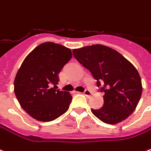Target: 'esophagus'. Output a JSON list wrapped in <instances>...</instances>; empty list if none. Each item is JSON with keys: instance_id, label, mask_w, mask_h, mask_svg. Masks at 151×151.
<instances>
[{"instance_id": "34e87169", "label": "esophagus", "mask_w": 151, "mask_h": 151, "mask_svg": "<svg viewBox=\"0 0 151 151\" xmlns=\"http://www.w3.org/2000/svg\"><path fill=\"white\" fill-rule=\"evenodd\" d=\"M83 94L86 96H91V94H92V92L90 90H88V89H86V90L83 91Z\"/></svg>"}]
</instances>
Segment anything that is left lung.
<instances>
[{
  "label": "left lung",
  "mask_w": 151,
  "mask_h": 151,
  "mask_svg": "<svg viewBox=\"0 0 151 151\" xmlns=\"http://www.w3.org/2000/svg\"><path fill=\"white\" fill-rule=\"evenodd\" d=\"M73 54L90 70L101 91L105 92L103 106L91 109L94 115L108 124L119 123L129 117L142 92V79L137 68L118 51L103 45L74 49Z\"/></svg>",
  "instance_id": "8db88e82"
}]
</instances>
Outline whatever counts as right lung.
<instances>
[{
  "instance_id": "add662e5",
  "label": "right lung",
  "mask_w": 151,
  "mask_h": 151,
  "mask_svg": "<svg viewBox=\"0 0 151 151\" xmlns=\"http://www.w3.org/2000/svg\"><path fill=\"white\" fill-rule=\"evenodd\" d=\"M72 58V51L54 42L37 46L24 59L14 82L21 107L33 119L50 122L68 109L72 96L57 89L59 73Z\"/></svg>"
}]
</instances>
